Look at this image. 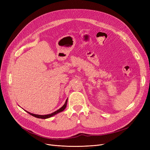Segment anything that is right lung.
<instances>
[{
    "mask_svg": "<svg viewBox=\"0 0 150 150\" xmlns=\"http://www.w3.org/2000/svg\"><path fill=\"white\" fill-rule=\"evenodd\" d=\"M67 99H66V102H65V103H64V105H63L61 108L59 109L58 110H57V111H54V112H52V113H51V114L46 115H35V114H33V113H30V112H28V111H25H25L27 112H28L29 114H30V115L33 116H34V117H38V118H40V119H47V118H49V117H52V116H54V115H56L58 114V113H59V112H62V111H64V110H65V108H66V106H67Z\"/></svg>",
    "mask_w": 150,
    "mask_h": 150,
    "instance_id": "obj_1",
    "label": "right lung"
}]
</instances>
